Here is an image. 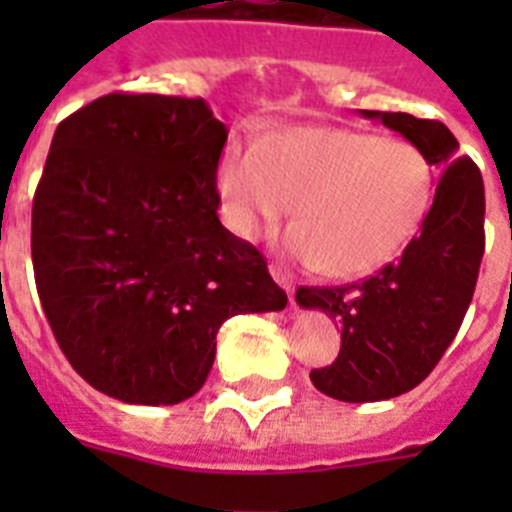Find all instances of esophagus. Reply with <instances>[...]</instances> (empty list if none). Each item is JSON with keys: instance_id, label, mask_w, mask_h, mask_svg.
I'll use <instances>...</instances> for the list:
<instances>
[{"instance_id": "esophagus-1", "label": "esophagus", "mask_w": 512, "mask_h": 512, "mask_svg": "<svg viewBox=\"0 0 512 512\" xmlns=\"http://www.w3.org/2000/svg\"><path fill=\"white\" fill-rule=\"evenodd\" d=\"M269 271H271V277H274V282H277L279 287H282L284 292H287V295H289V302L295 305V284H292V279H289L287 271L279 269V266H274V264L269 266Z\"/></svg>"}]
</instances>
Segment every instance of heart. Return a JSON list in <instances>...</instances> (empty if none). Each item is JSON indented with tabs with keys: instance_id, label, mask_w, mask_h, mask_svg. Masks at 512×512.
Wrapping results in <instances>:
<instances>
[{
	"instance_id": "b5f03b06",
	"label": "heart",
	"mask_w": 512,
	"mask_h": 512,
	"mask_svg": "<svg viewBox=\"0 0 512 512\" xmlns=\"http://www.w3.org/2000/svg\"><path fill=\"white\" fill-rule=\"evenodd\" d=\"M431 156L413 140L338 125H300L233 140L217 166L228 228L256 241L295 211L284 251L330 279L395 261L436 202Z\"/></svg>"
}]
</instances>
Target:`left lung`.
<instances>
[{
	"label": "left lung",
	"instance_id": "left-lung-1",
	"mask_svg": "<svg viewBox=\"0 0 512 512\" xmlns=\"http://www.w3.org/2000/svg\"><path fill=\"white\" fill-rule=\"evenodd\" d=\"M413 140L443 171L436 202L402 256L359 284L300 287L297 302L341 325L338 359L312 369L323 395L377 402L418 387L459 333L485 253V184L438 120L361 110Z\"/></svg>",
	"mask_w": 512,
	"mask_h": 512
}]
</instances>
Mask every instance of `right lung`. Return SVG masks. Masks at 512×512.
I'll list each match as a JSON object with an SVG mask.
<instances>
[{
  "label": "right lung",
  "instance_id": "1",
  "mask_svg": "<svg viewBox=\"0 0 512 512\" xmlns=\"http://www.w3.org/2000/svg\"><path fill=\"white\" fill-rule=\"evenodd\" d=\"M225 140L205 99L130 92L53 135L33 200L35 287L63 356L115 400H187L225 320L287 305L259 248L217 217Z\"/></svg>",
  "mask_w": 512,
  "mask_h": 512
}]
</instances>
